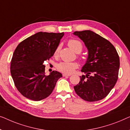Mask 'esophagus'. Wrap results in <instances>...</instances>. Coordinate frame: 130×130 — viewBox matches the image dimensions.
<instances>
[{
  "label": "esophagus",
  "instance_id": "obj_1",
  "mask_svg": "<svg viewBox=\"0 0 130 130\" xmlns=\"http://www.w3.org/2000/svg\"><path fill=\"white\" fill-rule=\"evenodd\" d=\"M63 76H70L71 75L70 74H62Z\"/></svg>",
  "mask_w": 130,
  "mask_h": 130
}]
</instances>
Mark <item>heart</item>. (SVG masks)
<instances>
[{
	"label": "heart",
	"mask_w": 130,
	"mask_h": 130,
	"mask_svg": "<svg viewBox=\"0 0 130 130\" xmlns=\"http://www.w3.org/2000/svg\"><path fill=\"white\" fill-rule=\"evenodd\" d=\"M68 46L73 49L76 53H80L83 49V45L81 42L76 39H70L68 42ZM59 47H58L55 51V55H57L59 53ZM78 67V63L75 62H61L57 65V68L61 72L65 74H71Z\"/></svg>",
	"instance_id": "obj_1"
}]
</instances>
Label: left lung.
Listing matches in <instances>:
<instances>
[{
	"instance_id": "8db88e82",
	"label": "left lung",
	"mask_w": 130,
	"mask_h": 130,
	"mask_svg": "<svg viewBox=\"0 0 130 130\" xmlns=\"http://www.w3.org/2000/svg\"><path fill=\"white\" fill-rule=\"evenodd\" d=\"M84 42L87 48L88 58L82 68L85 75L74 86L76 94L89 102L105 97L116 85L120 68V58L111 42L89 30L73 33Z\"/></svg>"
}]
</instances>
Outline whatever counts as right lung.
Returning <instances> with one entry per match:
<instances>
[{
    "instance_id": "add662e5",
    "label": "right lung",
    "mask_w": 130,
    "mask_h": 130,
    "mask_svg": "<svg viewBox=\"0 0 130 130\" xmlns=\"http://www.w3.org/2000/svg\"><path fill=\"white\" fill-rule=\"evenodd\" d=\"M63 35V32H39L16 47L11 61L10 73L16 88L25 97L35 101L45 99L62 76L56 71L46 76L43 62L54 55Z\"/></svg>"
}]
</instances>
